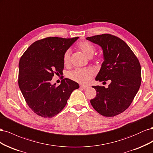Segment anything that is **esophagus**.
Segmentation results:
<instances>
[{
    "label": "esophagus",
    "mask_w": 153,
    "mask_h": 153,
    "mask_svg": "<svg viewBox=\"0 0 153 153\" xmlns=\"http://www.w3.org/2000/svg\"><path fill=\"white\" fill-rule=\"evenodd\" d=\"M80 87H81V88H82V89H89V86L84 85H80Z\"/></svg>",
    "instance_id": "esophagus-1"
}]
</instances>
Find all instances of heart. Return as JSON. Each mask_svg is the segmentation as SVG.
Segmentation results:
<instances>
[{
    "mask_svg": "<svg viewBox=\"0 0 153 153\" xmlns=\"http://www.w3.org/2000/svg\"><path fill=\"white\" fill-rule=\"evenodd\" d=\"M78 48L89 58H91L95 52L94 46L89 41H81L78 44ZM63 62L65 66H68L70 63V52L69 50L64 54ZM93 75V71L90 69L77 68L69 73V77L74 81L86 84L91 82Z\"/></svg>",
    "mask_w": 153,
    "mask_h": 153,
    "instance_id": "heart-1",
    "label": "heart"
}]
</instances>
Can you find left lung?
<instances>
[{"label": "left lung", "instance_id": "left-lung-1", "mask_svg": "<svg viewBox=\"0 0 153 153\" xmlns=\"http://www.w3.org/2000/svg\"><path fill=\"white\" fill-rule=\"evenodd\" d=\"M87 40L103 50L104 61L96 77L100 82L110 80L107 88L92 86L97 94L91 103L97 112L114 117L131 105L141 84V66L129 46L117 37L104 34L87 37Z\"/></svg>", "mask_w": 153, "mask_h": 153}]
</instances>
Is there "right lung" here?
Wrapping results in <instances>:
<instances>
[{"label": "right lung", "instance_id": "right-lung-1", "mask_svg": "<svg viewBox=\"0 0 153 153\" xmlns=\"http://www.w3.org/2000/svg\"><path fill=\"white\" fill-rule=\"evenodd\" d=\"M78 39L48 38L35 41L23 54L19 62L18 85L26 103L43 117H53L64 108L78 83L64 78L61 84H52L54 74L64 69L63 56Z\"/></svg>", "mask_w": 153, "mask_h": 153}]
</instances>
